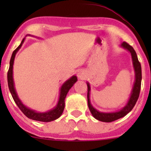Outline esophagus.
Wrapping results in <instances>:
<instances>
[{
    "label": "esophagus",
    "mask_w": 151,
    "mask_h": 151,
    "mask_svg": "<svg viewBox=\"0 0 151 151\" xmlns=\"http://www.w3.org/2000/svg\"><path fill=\"white\" fill-rule=\"evenodd\" d=\"M78 77L79 79L83 80V79H85V77H86V76H85V73H84L83 71H80V72H78Z\"/></svg>",
    "instance_id": "1"
}]
</instances>
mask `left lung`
Masks as SVG:
<instances>
[{
    "label": "left lung",
    "mask_w": 151,
    "mask_h": 151,
    "mask_svg": "<svg viewBox=\"0 0 151 151\" xmlns=\"http://www.w3.org/2000/svg\"><path fill=\"white\" fill-rule=\"evenodd\" d=\"M121 47H122L123 48L129 50L131 53L132 55V59L133 66H134V73H135V81H134V86H133L132 91L131 94L130 98H129V101H128L127 104L125 105L122 110H120L118 112H114V113H102V112L97 111L95 108L93 107L90 102V91L91 87L89 83L88 82V108L90 110L92 116L97 119V120L101 121V122H110L113 121H115L116 119L122 118V117L125 116V115H127L128 113L132 110L133 107L135 105L136 102L138 101V97H139L140 91H141V63L138 61V57L136 54L135 50H134L132 47L129 45V44L126 43L124 41L123 43H122Z\"/></svg>",
    "instance_id": "8db88e82"
}]
</instances>
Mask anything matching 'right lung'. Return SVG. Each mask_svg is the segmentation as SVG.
I'll return each instance as SVG.
<instances>
[{"mask_svg":"<svg viewBox=\"0 0 151 151\" xmlns=\"http://www.w3.org/2000/svg\"><path fill=\"white\" fill-rule=\"evenodd\" d=\"M25 38H23L21 42V44L19 45V47L16 49L12 54L11 58H10V67H9V70L7 73V82H8V87L10 89V91L11 93V95L13 97V100L18 106V107L20 109L21 111L28 117V118L33 119V120L40 121V122H50V121H54L57 119L59 118L61 115H62L63 112L64 107H65V98L66 97L68 91L69 89L73 87V85H74L76 82H77V77L76 76H73L71 78L68 79L67 81L64 82L63 85L60 88V97L59 101L57 103V106L52 109V110H49V111L46 112V113H38L33 110H31L27 106H26L22 103V101L19 100L18 97V95L16 91L15 87H14V82H13V62H14V59H15L16 54L17 53L19 48L22 47V44H23Z\"/></svg>","mask_w":151,"mask_h":151,"instance_id":"right-lung-1","label":"right lung"}]
</instances>
